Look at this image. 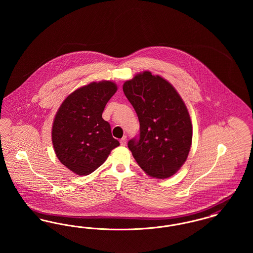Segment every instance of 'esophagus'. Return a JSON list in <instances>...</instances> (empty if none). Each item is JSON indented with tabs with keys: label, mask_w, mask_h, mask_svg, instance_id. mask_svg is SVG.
Here are the masks:
<instances>
[{
	"label": "esophagus",
	"mask_w": 253,
	"mask_h": 253,
	"mask_svg": "<svg viewBox=\"0 0 253 253\" xmlns=\"http://www.w3.org/2000/svg\"><path fill=\"white\" fill-rule=\"evenodd\" d=\"M126 142H127V137H126V136H123L121 139V146H125Z\"/></svg>",
	"instance_id": "obj_1"
}]
</instances>
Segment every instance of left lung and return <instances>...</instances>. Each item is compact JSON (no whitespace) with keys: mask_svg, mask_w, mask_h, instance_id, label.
Instances as JSON below:
<instances>
[{"mask_svg":"<svg viewBox=\"0 0 253 253\" xmlns=\"http://www.w3.org/2000/svg\"><path fill=\"white\" fill-rule=\"evenodd\" d=\"M139 121V134L129 140L132 157L152 177L168 178L185 163L193 139L187 107L173 86L145 71L123 84Z\"/></svg>","mask_w":253,"mask_h":253,"instance_id":"obj_1","label":"left lung"}]
</instances>
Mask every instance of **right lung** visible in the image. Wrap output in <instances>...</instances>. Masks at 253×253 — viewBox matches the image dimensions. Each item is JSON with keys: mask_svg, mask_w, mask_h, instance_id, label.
Here are the masks:
<instances>
[{"mask_svg": "<svg viewBox=\"0 0 253 253\" xmlns=\"http://www.w3.org/2000/svg\"><path fill=\"white\" fill-rule=\"evenodd\" d=\"M117 90V85L108 81L85 85L67 96L56 114L52 127L56 156L78 175L95 171L120 145L102 119L105 105Z\"/></svg>", "mask_w": 253, "mask_h": 253, "instance_id": "right-lung-1", "label": "right lung"}]
</instances>
